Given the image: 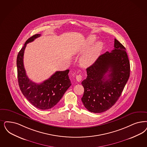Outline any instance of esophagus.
<instances>
[{
  "label": "esophagus",
  "mask_w": 147,
  "mask_h": 147,
  "mask_svg": "<svg viewBox=\"0 0 147 147\" xmlns=\"http://www.w3.org/2000/svg\"><path fill=\"white\" fill-rule=\"evenodd\" d=\"M76 79L77 81L78 82H80L81 81V79H82V76H81L80 74L79 75H77L76 76Z\"/></svg>",
  "instance_id": "obj_1"
}]
</instances>
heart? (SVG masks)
Returning a JSON list of instances; mask_svg holds the SVG:
<instances>
[{
	"mask_svg": "<svg viewBox=\"0 0 147 147\" xmlns=\"http://www.w3.org/2000/svg\"><path fill=\"white\" fill-rule=\"evenodd\" d=\"M96 40V37L91 35L87 37L85 43L80 48L75 51V54H81L90 47ZM103 47V44L100 41H98L81 56L79 62L82 67H88L92 65L99 55Z\"/></svg>",
	"mask_w": 147,
	"mask_h": 147,
	"instance_id": "1",
	"label": "heart"
}]
</instances>
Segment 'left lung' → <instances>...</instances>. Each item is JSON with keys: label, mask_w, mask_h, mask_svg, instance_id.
Returning <instances> with one entry per match:
<instances>
[{"label": "left lung", "mask_w": 147, "mask_h": 147, "mask_svg": "<svg viewBox=\"0 0 147 147\" xmlns=\"http://www.w3.org/2000/svg\"><path fill=\"white\" fill-rule=\"evenodd\" d=\"M114 47L86 69L87 76L81 82L84 88L81 100L91 112L106 111L114 105L129 78L130 66L126 49L116 38Z\"/></svg>", "instance_id": "obj_1"}]
</instances>
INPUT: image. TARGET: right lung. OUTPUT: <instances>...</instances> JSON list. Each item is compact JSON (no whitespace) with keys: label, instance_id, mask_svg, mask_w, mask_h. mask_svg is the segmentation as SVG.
I'll use <instances>...</instances> for the list:
<instances>
[{"label":"right lung","instance_id":"1","mask_svg":"<svg viewBox=\"0 0 147 147\" xmlns=\"http://www.w3.org/2000/svg\"><path fill=\"white\" fill-rule=\"evenodd\" d=\"M40 36V34H36L28 38L18 54V81L20 91L32 105L40 110H47L57 104L71 84L68 76L69 69L57 71L48 79L39 84L30 80L26 76L23 64L26 46Z\"/></svg>","mask_w":147,"mask_h":147}]
</instances>
